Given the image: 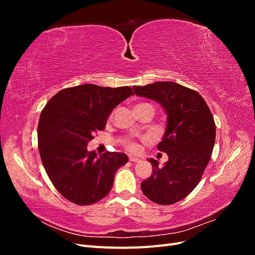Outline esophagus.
Returning <instances> with one entry per match:
<instances>
[{"label":"esophagus","instance_id":"obj_1","mask_svg":"<svg viewBox=\"0 0 255 255\" xmlns=\"http://www.w3.org/2000/svg\"><path fill=\"white\" fill-rule=\"evenodd\" d=\"M129 160H130V161H133V163H138V161L140 160V158L135 157V156H129Z\"/></svg>","mask_w":255,"mask_h":255}]
</instances>
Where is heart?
<instances>
[{
  "instance_id": "obj_1",
  "label": "heart",
  "mask_w": 255,
  "mask_h": 255,
  "mask_svg": "<svg viewBox=\"0 0 255 255\" xmlns=\"http://www.w3.org/2000/svg\"><path fill=\"white\" fill-rule=\"evenodd\" d=\"M142 104H144V103H142ZM138 105H141V104H138ZM138 105H137V106H138ZM110 118H112V115L110 116ZM125 145H126V148H127L128 151H130V152L136 153V152L139 151V145H138V143L135 142L134 140H128V141H126Z\"/></svg>"
}]
</instances>
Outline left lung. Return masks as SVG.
<instances>
[{"instance_id": "obj_1", "label": "left lung", "mask_w": 255, "mask_h": 255, "mask_svg": "<svg viewBox=\"0 0 255 255\" xmlns=\"http://www.w3.org/2000/svg\"><path fill=\"white\" fill-rule=\"evenodd\" d=\"M135 94L158 102L167 113V128L157 149L169 157L164 167L150 158L153 173L141 183L154 203L179 202L196 188L211 159L216 138L213 115L199 92L173 82L133 86Z\"/></svg>"}]
</instances>
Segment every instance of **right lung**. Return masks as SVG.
Returning a JSON list of instances; mask_svg holds the SVG:
<instances>
[{"label": "right lung", "instance_id": "right-lung-1", "mask_svg": "<svg viewBox=\"0 0 255 255\" xmlns=\"http://www.w3.org/2000/svg\"><path fill=\"white\" fill-rule=\"evenodd\" d=\"M133 90L84 84L58 91L44 106L38 123V148L49 179L60 195L78 205L97 203L109 195L115 173L127 154L87 150L94 134Z\"/></svg>", "mask_w": 255, "mask_h": 255}]
</instances>
